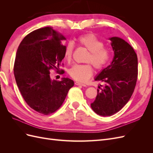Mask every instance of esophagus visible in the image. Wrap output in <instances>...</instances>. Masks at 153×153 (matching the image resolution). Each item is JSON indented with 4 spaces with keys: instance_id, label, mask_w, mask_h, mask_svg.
I'll list each match as a JSON object with an SVG mask.
<instances>
[{
    "instance_id": "34e87169",
    "label": "esophagus",
    "mask_w": 153,
    "mask_h": 153,
    "mask_svg": "<svg viewBox=\"0 0 153 153\" xmlns=\"http://www.w3.org/2000/svg\"><path fill=\"white\" fill-rule=\"evenodd\" d=\"M75 85H82V86H84V87L86 86V85L85 84H83V83H81L80 82H75Z\"/></svg>"
}]
</instances>
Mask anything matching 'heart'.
I'll return each mask as SVG.
<instances>
[{
  "mask_svg": "<svg viewBox=\"0 0 153 153\" xmlns=\"http://www.w3.org/2000/svg\"><path fill=\"white\" fill-rule=\"evenodd\" d=\"M77 42L80 45L89 50L85 61L91 63L97 70L100 71L105 68L110 59V50L103 47V43L92 34L89 33L80 36L77 38ZM74 47L71 43H68L64 50V57L68 61L72 58ZM93 67L90 63L84 64H75L70 69L69 73L76 80L85 82L92 76L93 74Z\"/></svg>",
  "mask_w": 153,
  "mask_h": 153,
  "instance_id": "obj_1",
  "label": "heart"
}]
</instances>
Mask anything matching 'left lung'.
Wrapping results in <instances>:
<instances>
[{"mask_svg":"<svg viewBox=\"0 0 153 153\" xmlns=\"http://www.w3.org/2000/svg\"><path fill=\"white\" fill-rule=\"evenodd\" d=\"M114 52L113 61L95 78L104 85L91 104L94 112L111 116L121 110L132 96L138 76L137 55L131 46L118 37L109 38Z\"/></svg>","mask_w":153,"mask_h":153,"instance_id":"left-lung-1","label":"left lung"}]
</instances>
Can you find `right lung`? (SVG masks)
<instances>
[{
    "label": "right lung",
    "instance_id": "add662e5",
    "mask_svg": "<svg viewBox=\"0 0 153 153\" xmlns=\"http://www.w3.org/2000/svg\"><path fill=\"white\" fill-rule=\"evenodd\" d=\"M65 37L51 27L27 34L17 50L14 74L17 86L31 108L44 115L55 112L62 105L74 82L68 78L52 80L50 70H60L66 46Z\"/></svg>",
    "mask_w": 153,
    "mask_h": 153
}]
</instances>
